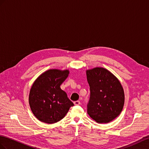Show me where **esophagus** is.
Masks as SVG:
<instances>
[{
	"label": "esophagus",
	"mask_w": 149,
	"mask_h": 149,
	"mask_svg": "<svg viewBox=\"0 0 149 149\" xmlns=\"http://www.w3.org/2000/svg\"><path fill=\"white\" fill-rule=\"evenodd\" d=\"M74 104L75 105V106H78V105L80 104V102L78 100H77V101H74Z\"/></svg>",
	"instance_id": "34e87169"
}]
</instances>
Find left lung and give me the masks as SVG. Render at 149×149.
<instances>
[{
  "mask_svg": "<svg viewBox=\"0 0 149 149\" xmlns=\"http://www.w3.org/2000/svg\"><path fill=\"white\" fill-rule=\"evenodd\" d=\"M90 96L87 112L98 123H107L120 114L125 103L121 84L111 72L103 68L86 71Z\"/></svg>",
  "mask_w": 149,
  "mask_h": 149,
  "instance_id": "left-lung-1",
  "label": "left lung"
}]
</instances>
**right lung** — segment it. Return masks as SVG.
I'll list each match as a JSON object with an SVG mask.
<instances>
[{"label": "right lung", "mask_w": 149, "mask_h": 149, "mask_svg": "<svg viewBox=\"0 0 149 149\" xmlns=\"http://www.w3.org/2000/svg\"><path fill=\"white\" fill-rule=\"evenodd\" d=\"M68 74V70H50L43 72L33 83L29 95V104L39 121L48 124L57 123L74 106L60 87Z\"/></svg>", "instance_id": "obj_1"}]
</instances>
